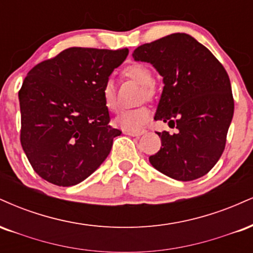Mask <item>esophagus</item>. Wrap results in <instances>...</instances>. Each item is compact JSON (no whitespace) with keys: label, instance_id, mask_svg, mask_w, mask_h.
<instances>
[{"label":"esophagus","instance_id":"esophagus-1","mask_svg":"<svg viewBox=\"0 0 253 253\" xmlns=\"http://www.w3.org/2000/svg\"><path fill=\"white\" fill-rule=\"evenodd\" d=\"M145 133V130H125V134L130 136H140Z\"/></svg>","mask_w":253,"mask_h":253}]
</instances>
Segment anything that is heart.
Instances as JSON below:
<instances>
[{
  "instance_id": "obj_1",
  "label": "heart",
  "mask_w": 253,
  "mask_h": 253,
  "mask_svg": "<svg viewBox=\"0 0 253 253\" xmlns=\"http://www.w3.org/2000/svg\"><path fill=\"white\" fill-rule=\"evenodd\" d=\"M123 76L141 86V98L153 100L156 97L157 89L155 84L152 83V72L146 65L140 63L130 64L124 69ZM102 100L104 107L110 112H115L118 109L117 95H115V88L112 81H107L103 84ZM150 117V109L146 106H140L121 112L114 119V124L125 130H140L145 125L149 123Z\"/></svg>"
}]
</instances>
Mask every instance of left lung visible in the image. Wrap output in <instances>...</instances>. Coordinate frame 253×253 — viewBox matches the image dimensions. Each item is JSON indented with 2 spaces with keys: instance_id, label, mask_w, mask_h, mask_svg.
I'll return each mask as SVG.
<instances>
[{
  "instance_id": "1",
  "label": "left lung",
  "mask_w": 253,
  "mask_h": 253,
  "mask_svg": "<svg viewBox=\"0 0 253 253\" xmlns=\"http://www.w3.org/2000/svg\"><path fill=\"white\" fill-rule=\"evenodd\" d=\"M136 62L151 63L164 88L155 120L176 133L157 132L162 147L150 156L152 167L177 181L210 172L221 157L234 112L231 82L222 64L206 46L185 33L144 43L133 52Z\"/></svg>"
}]
</instances>
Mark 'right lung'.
<instances>
[{
	"label": "right lung",
	"mask_w": 253,
	"mask_h": 253,
	"mask_svg": "<svg viewBox=\"0 0 253 253\" xmlns=\"http://www.w3.org/2000/svg\"><path fill=\"white\" fill-rule=\"evenodd\" d=\"M127 54L128 48L70 47L27 74L19 91L20 141L45 181L78 184L108 157L121 130L109 125L102 86Z\"/></svg>",
	"instance_id": "1"
}]
</instances>
